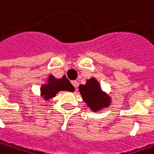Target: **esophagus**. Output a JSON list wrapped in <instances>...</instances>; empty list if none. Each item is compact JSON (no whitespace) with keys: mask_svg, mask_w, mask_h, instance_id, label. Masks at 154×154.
<instances>
[{"mask_svg":"<svg viewBox=\"0 0 154 154\" xmlns=\"http://www.w3.org/2000/svg\"><path fill=\"white\" fill-rule=\"evenodd\" d=\"M72 84L73 85V87L77 89V86H78V82H77V81H72Z\"/></svg>","mask_w":154,"mask_h":154,"instance_id":"1","label":"esophagus"}]
</instances>
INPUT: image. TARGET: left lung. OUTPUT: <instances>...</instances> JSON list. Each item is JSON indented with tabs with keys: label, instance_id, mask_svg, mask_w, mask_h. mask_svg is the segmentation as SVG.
Instances as JSON below:
<instances>
[{
	"label": "left lung",
	"instance_id": "1",
	"mask_svg": "<svg viewBox=\"0 0 154 154\" xmlns=\"http://www.w3.org/2000/svg\"><path fill=\"white\" fill-rule=\"evenodd\" d=\"M79 92L83 100L94 112L108 106L110 104V98L102 93L99 82L94 78L88 80L85 85H80Z\"/></svg>",
	"mask_w": 154,
	"mask_h": 154
}]
</instances>
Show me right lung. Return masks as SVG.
Returning a JSON list of instances; mask_svg holds the SVG:
<instances>
[{"mask_svg":"<svg viewBox=\"0 0 154 154\" xmlns=\"http://www.w3.org/2000/svg\"><path fill=\"white\" fill-rule=\"evenodd\" d=\"M48 79V82L41 87V93L45 100L54 97L56 94L61 90L71 92H73L75 90L74 87L71 84L70 81L67 79L66 76H63V77L60 79H56L53 76H50Z\"/></svg>","mask_w":154,"mask_h":154,"instance_id":"1","label":"right lung"}]
</instances>
